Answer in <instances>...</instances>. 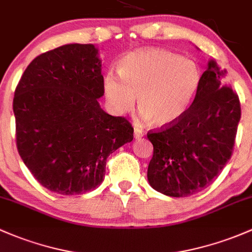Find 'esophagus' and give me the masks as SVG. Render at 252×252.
<instances>
[{"label": "esophagus", "instance_id": "obj_1", "mask_svg": "<svg viewBox=\"0 0 252 252\" xmlns=\"http://www.w3.org/2000/svg\"><path fill=\"white\" fill-rule=\"evenodd\" d=\"M144 136V133H143V131L140 128H134V138H137V139H139V138H142Z\"/></svg>", "mask_w": 252, "mask_h": 252}]
</instances>
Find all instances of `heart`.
Listing matches in <instances>:
<instances>
[{"mask_svg":"<svg viewBox=\"0 0 252 252\" xmlns=\"http://www.w3.org/2000/svg\"><path fill=\"white\" fill-rule=\"evenodd\" d=\"M202 83V71L191 59L162 49H139L119 62V77H104V94L118 114L136 104L144 120L166 127L179 121L193 103Z\"/></svg>","mask_w":252,"mask_h":252,"instance_id":"obj_1","label":"heart"}]
</instances>
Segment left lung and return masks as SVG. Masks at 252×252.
I'll list each match as a JSON object with an SVG mask.
<instances>
[{"instance_id":"obj_1","label":"left lung","mask_w":252,"mask_h":252,"mask_svg":"<svg viewBox=\"0 0 252 252\" xmlns=\"http://www.w3.org/2000/svg\"><path fill=\"white\" fill-rule=\"evenodd\" d=\"M224 75L226 71L210 60L188 113L173 125L148 133L154 145L148 180L156 191L169 197L197 193L231 158L240 103Z\"/></svg>"}]
</instances>
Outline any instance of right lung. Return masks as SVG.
Segmentation results:
<instances>
[{"instance_id":"add662e5","label":"right lung","mask_w":252,"mask_h":252,"mask_svg":"<svg viewBox=\"0 0 252 252\" xmlns=\"http://www.w3.org/2000/svg\"><path fill=\"white\" fill-rule=\"evenodd\" d=\"M94 44H66L32 60L14 93L17 147L37 181L80 194L103 181L108 156L133 139L123 116L104 112V80Z\"/></svg>"}]
</instances>
